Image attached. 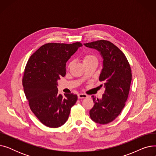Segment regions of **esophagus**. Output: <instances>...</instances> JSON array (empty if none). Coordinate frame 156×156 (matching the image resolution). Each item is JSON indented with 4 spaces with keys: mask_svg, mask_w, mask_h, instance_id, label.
Instances as JSON below:
<instances>
[{
    "mask_svg": "<svg viewBox=\"0 0 156 156\" xmlns=\"http://www.w3.org/2000/svg\"><path fill=\"white\" fill-rule=\"evenodd\" d=\"M78 99H85V98H87L88 95L83 93H80L78 94Z\"/></svg>",
    "mask_w": 156,
    "mask_h": 156,
    "instance_id": "obj_1",
    "label": "esophagus"
}]
</instances>
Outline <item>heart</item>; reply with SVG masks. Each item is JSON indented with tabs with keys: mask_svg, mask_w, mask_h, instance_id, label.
<instances>
[{
	"mask_svg": "<svg viewBox=\"0 0 156 156\" xmlns=\"http://www.w3.org/2000/svg\"><path fill=\"white\" fill-rule=\"evenodd\" d=\"M95 57L91 54H85L84 56H83V61H88V60H90V59H95Z\"/></svg>",
	"mask_w": 156,
	"mask_h": 156,
	"instance_id": "b5f03b06",
	"label": "heart"
}]
</instances>
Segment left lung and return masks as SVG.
I'll use <instances>...</instances> for the list:
<instances>
[{
	"mask_svg": "<svg viewBox=\"0 0 156 156\" xmlns=\"http://www.w3.org/2000/svg\"><path fill=\"white\" fill-rule=\"evenodd\" d=\"M84 45L99 51L104 59L99 81L104 82L105 90L101 99L92 96L94 106L90 111V116L97 123L108 124L125 108L132 81V69L124 53L109 41L100 40Z\"/></svg>",
	"mask_w": 156,
	"mask_h": 156,
	"instance_id": "left-lung-1",
	"label": "left lung"
}]
</instances>
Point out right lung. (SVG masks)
Here are the masks:
<instances>
[{
  "label": "right lung",
  "instance_id": "right-lung-1",
  "mask_svg": "<svg viewBox=\"0 0 156 156\" xmlns=\"http://www.w3.org/2000/svg\"><path fill=\"white\" fill-rule=\"evenodd\" d=\"M82 45L79 42L48 43L33 54L27 63L22 80L24 92L30 109L46 126L63 125L78 99L76 94H59L57 81L66 75V62Z\"/></svg>",
  "mask_w": 156,
  "mask_h": 156
}]
</instances>
